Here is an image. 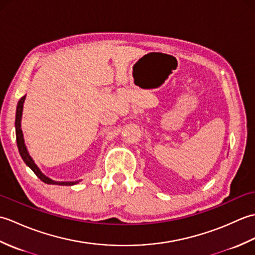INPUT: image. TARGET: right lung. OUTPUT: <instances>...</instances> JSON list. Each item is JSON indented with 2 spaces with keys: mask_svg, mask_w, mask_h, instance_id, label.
<instances>
[{
  "mask_svg": "<svg viewBox=\"0 0 255 255\" xmlns=\"http://www.w3.org/2000/svg\"><path fill=\"white\" fill-rule=\"evenodd\" d=\"M25 97L23 96L19 100L18 104H17V108H16V118H15V128H16V141H17V147H18V151L19 154L21 156V159L24 160L25 163L28 165L30 169L32 170V172L40 178V180L46 183V184H56V185H74L78 182H56L50 180L49 177H47L46 175L42 174L40 172V170L38 169V166L35 164V162L32 161L31 156L28 154V151L26 149V145L24 142V137H23V131H21L20 128V119H21V114H23V105H24V101Z\"/></svg>",
  "mask_w": 255,
  "mask_h": 255,
  "instance_id": "add662e5",
  "label": "right lung"
}]
</instances>
